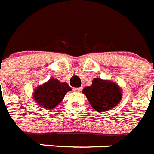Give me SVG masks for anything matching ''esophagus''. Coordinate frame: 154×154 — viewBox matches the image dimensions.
I'll return each instance as SVG.
<instances>
[{"instance_id":"esophagus-1","label":"esophagus","mask_w":154,"mask_h":154,"mask_svg":"<svg viewBox=\"0 0 154 154\" xmlns=\"http://www.w3.org/2000/svg\"><path fill=\"white\" fill-rule=\"evenodd\" d=\"M81 90H82V88H73V91H77V92H81Z\"/></svg>"}]
</instances>
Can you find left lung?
<instances>
[{
    "label": "left lung",
    "mask_w": 154,
    "mask_h": 154,
    "mask_svg": "<svg viewBox=\"0 0 154 154\" xmlns=\"http://www.w3.org/2000/svg\"><path fill=\"white\" fill-rule=\"evenodd\" d=\"M91 106L99 112L111 110L119 104L122 97V91L116 83L109 80L94 78L91 86L82 91Z\"/></svg>",
    "instance_id": "1"
}]
</instances>
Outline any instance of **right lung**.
Instances as JSON below:
<instances>
[{
  "instance_id": "add662e5",
  "label": "right lung",
  "mask_w": 154,
  "mask_h": 154,
  "mask_svg": "<svg viewBox=\"0 0 154 154\" xmlns=\"http://www.w3.org/2000/svg\"><path fill=\"white\" fill-rule=\"evenodd\" d=\"M71 88L66 82H60L56 78H50L39 85L33 92L35 101L44 109H55L63 99L64 96Z\"/></svg>"
}]
</instances>
